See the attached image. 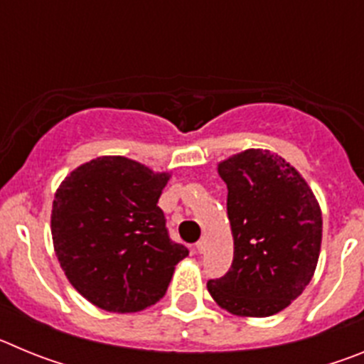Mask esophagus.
I'll list each match as a JSON object with an SVG mask.
<instances>
[{"instance_id":"esophagus-1","label":"esophagus","mask_w":364,"mask_h":364,"mask_svg":"<svg viewBox=\"0 0 364 364\" xmlns=\"http://www.w3.org/2000/svg\"><path fill=\"white\" fill-rule=\"evenodd\" d=\"M197 250H198V252H204V250H205V239H200V240H198V242H197Z\"/></svg>"}]
</instances>
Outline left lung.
I'll use <instances>...</instances> for the list:
<instances>
[{"instance_id": "8db88e82", "label": "left lung", "mask_w": 364, "mask_h": 364, "mask_svg": "<svg viewBox=\"0 0 364 364\" xmlns=\"http://www.w3.org/2000/svg\"><path fill=\"white\" fill-rule=\"evenodd\" d=\"M233 235L230 272L208 282L218 306L239 317H269L314 277L323 240L319 202L277 153L246 149L218 162Z\"/></svg>"}]
</instances>
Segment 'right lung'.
I'll list each match as a JSON object with an SVG mask.
<instances>
[{
	"instance_id": "add662e5",
	"label": "right lung",
	"mask_w": 364,
	"mask_h": 364,
	"mask_svg": "<svg viewBox=\"0 0 364 364\" xmlns=\"http://www.w3.org/2000/svg\"><path fill=\"white\" fill-rule=\"evenodd\" d=\"M169 173L125 156L78 166L56 189L54 252L74 290L105 311L133 314L166 295L188 247L169 239L159 198Z\"/></svg>"
}]
</instances>
